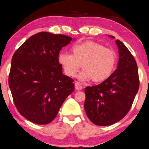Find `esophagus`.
Here are the masks:
<instances>
[{
    "label": "esophagus",
    "mask_w": 149,
    "mask_h": 149,
    "mask_svg": "<svg viewBox=\"0 0 149 149\" xmlns=\"http://www.w3.org/2000/svg\"><path fill=\"white\" fill-rule=\"evenodd\" d=\"M75 88H76V90H81L82 89V86L80 82H76V83H75Z\"/></svg>",
    "instance_id": "34e87169"
}]
</instances>
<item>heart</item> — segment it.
<instances>
[{
	"instance_id": "heart-1",
	"label": "heart",
	"mask_w": 149,
	"mask_h": 149,
	"mask_svg": "<svg viewBox=\"0 0 149 149\" xmlns=\"http://www.w3.org/2000/svg\"><path fill=\"white\" fill-rule=\"evenodd\" d=\"M72 54L61 53L58 56L60 64L68 76L74 77L80 67L84 69L78 78L82 81L105 80L113 73L117 56L113 50L98 43L87 41L71 47Z\"/></svg>"
}]
</instances>
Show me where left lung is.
<instances>
[{"label": "left lung", "mask_w": 149, "mask_h": 149, "mask_svg": "<svg viewBox=\"0 0 149 149\" xmlns=\"http://www.w3.org/2000/svg\"><path fill=\"white\" fill-rule=\"evenodd\" d=\"M115 42L119 57L116 69L101 84L85 89L84 108L90 121L97 126H110L122 119L130 110L139 89L135 58L123 43L119 39Z\"/></svg>", "instance_id": "1"}]
</instances>
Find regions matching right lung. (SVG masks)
Listing matches in <instances>:
<instances>
[{
	"label": "right lung",
	"mask_w": 149,
	"mask_h": 149,
	"mask_svg": "<svg viewBox=\"0 0 149 149\" xmlns=\"http://www.w3.org/2000/svg\"><path fill=\"white\" fill-rule=\"evenodd\" d=\"M73 39L41 32L28 38L12 57L9 86L23 117L37 124L51 123L68 96L73 80L62 73L60 51Z\"/></svg>",
	"instance_id": "obj_1"
}]
</instances>
